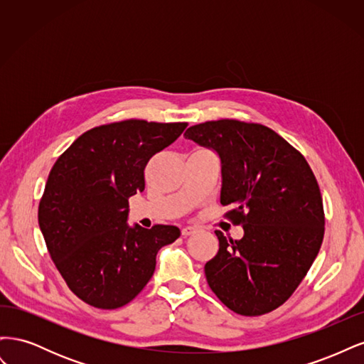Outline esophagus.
Returning a JSON list of instances; mask_svg holds the SVG:
<instances>
[{"instance_id": "34e87169", "label": "esophagus", "mask_w": 364, "mask_h": 364, "mask_svg": "<svg viewBox=\"0 0 364 364\" xmlns=\"http://www.w3.org/2000/svg\"><path fill=\"white\" fill-rule=\"evenodd\" d=\"M196 232H197V228L196 226H185V228H182V235L183 237H190V235H193Z\"/></svg>"}]
</instances>
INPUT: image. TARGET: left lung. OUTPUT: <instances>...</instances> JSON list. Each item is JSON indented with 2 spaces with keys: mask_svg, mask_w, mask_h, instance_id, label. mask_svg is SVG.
<instances>
[{
  "mask_svg": "<svg viewBox=\"0 0 364 364\" xmlns=\"http://www.w3.org/2000/svg\"><path fill=\"white\" fill-rule=\"evenodd\" d=\"M185 138L222 159L220 203L245 237L215 230L217 255L205 264L208 285L229 310L261 316L294 293L316 259L325 234L322 194L299 150L277 132L238 119L191 126Z\"/></svg>",
  "mask_w": 364,
  "mask_h": 364,
  "instance_id": "8db88e82",
  "label": "left lung"
}]
</instances>
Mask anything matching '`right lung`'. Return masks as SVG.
<instances>
[{
  "instance_id": "add662e5",
  "label": "right lung",
  "mask_w": 364,
  "mask_h": 364,
  "mask_svg": "<svg viewBox=\"0 0 364 364\" xmlns=\"http://www.w3.org/2000/svg\"><path fill=\"white\" fill-rule=\"evenodd\" d=\"M188 123L124 119L85 132L54 162L38 222L54 266L86 304L114 310L153 277L158 250L179 228L127 226L129 197L144 191V168Z\"/></svg>"
}]
</instances>
